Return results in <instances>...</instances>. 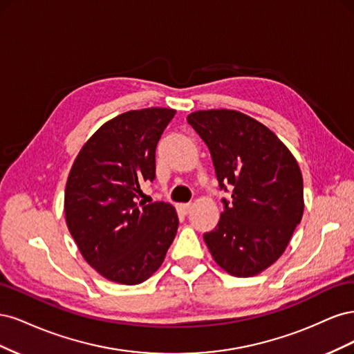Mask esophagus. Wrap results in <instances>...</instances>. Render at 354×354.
I'll return each mask as SVG.
<instances>
[{
  "label": "esophagus",
  "instance_id": "esophagus-1",
  "mask_svg": "<svg viewBox=\"0 0 354 354\" xmlns=\"http://www.w3.org/2000/svg\"><path fill=\"white\" fill-rule=\"evenodd\" d=\"M178 208H180V211L183 212V214H189V212L192 211V203H190V202H187V203H180Z\"/></svg>",
  "mask_w": 354,
  "mask_h": 354
}]
</instances>
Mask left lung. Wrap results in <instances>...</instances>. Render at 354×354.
Wrapping results in <instances>:
<instances>
[{
    "label": "left lung",
    "instance_id": "left-lung-1",
    "mask_svg": "<svg viewBox=\"0 0 354 354\" xmlns=\"http://www.w3.org/2000/svg\"><path fill=\"white\" fill-rule=\"evenodd\" d=\"M208 146L220 189L232 201L217 227L203 234L223 270L250 277L285 252L304 211L303 176L297 159L269 128L238 111H196L187 116Z\"/></svg>",
    "mask_w": 354,
    "mask_h": 354
}]
</instances>
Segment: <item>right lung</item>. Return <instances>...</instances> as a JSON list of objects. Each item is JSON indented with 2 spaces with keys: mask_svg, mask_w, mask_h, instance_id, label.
Listing matches in <instances>:
<instances>
[{
  "mask_svg": "<svg viewBox=\"0 0 354 354\" xmlns=\"http://www.w3.org/2000/svg\"><path fill=\"white\" fill-rule=\"evenodd\" d=\"M174 109L130 111L104 122L82 146L66 181L65 217L78 250L108 281L137 285L162 264L178 217L167 202L146 203L155 151Z\"/></svg>",
  "mask_w": 354,
  "mask_h": 354,
  "instance_id": "add662e5",
  "label": "right lung"
}]
</instances>
